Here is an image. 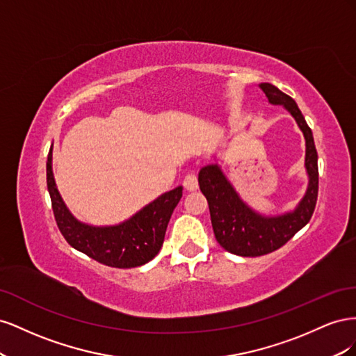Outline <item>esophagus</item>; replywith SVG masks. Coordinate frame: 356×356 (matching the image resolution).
Returning a JSON list of instances; mask_svg holds the SVG:
<instances>
[{"instance_id":"34e87169","label":"esophagus","mask_w":356,"mask_h":356,"mask_svg":"<svg viewBox=\"0 0 356 356\" xmlns=\"http://www.w3.org/2000/svg\"><path fill=\"white\" fill-rule=\"evenodd\" d=\"M182 184H184V188L187 191H196L197 187H199L197 177L195 174H188V175H186L184 182H182Z\"/></svg>"}]
</instances>
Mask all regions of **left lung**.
<instances>
[{
    "label": "left lung",
    "mask_w": 356,
    "mask_h": 356,
    "mask_svg": "<svg viewBox=\"0 0 356 356\" xmlns=\"http://www.w3.org/2000/svg\"><path fill=\"white\" fill-rule=\"evenodd\" d=\"M260 89L272 105L284 106L303 132L307 188L293 211L264 215L241 197L218 163L207 165L199 170V187L209 204L215 239L225 251L241 257H260L285 245L309 222L318 199V153L310 127L291 96L268 83H261Z\"/></svg>",
    "instance_id": "left-lung-1"
}]
</instances>
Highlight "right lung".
Wrapping results in <instances>:
<instances>
[{
	"label": "right lung",
	"mask_w": 356,
	"mask_h": 356,
	"mask_svg": "<svg viewBox=\"0 0 356 356\" xmlns=\"http://www.w3.org/2000/svg\"><path fill=\"white\" fill-rule=\"evenodd\" d=\"M51 148L47 156V190L58 227L75 250L105 266L131 268L148 263L163 245L170 215L182 197L177 187L149 202L131 218L114 225H92L77 220L63 202L51 168Z\"/></svg>",
	"instance_id": "add662e5"
}]
</instances>
